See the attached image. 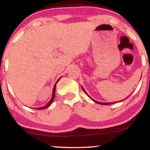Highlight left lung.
I'll list each match as a JSON object with an SVG mask.
<instances>
[{"label": "left lung", "mask_w": 150, "mask_h": 150, "mask_svg": "<svg viewBox=\"0 0 150 150\" xmlns=\"http://www.w3.org/2000/svg\"><path fill=\"white\" fill-rule=\"evenodd\" d=\"M82 89H83V90H84V92H85L86 93V92H85V89H84V88H83V87H82ZM86 94H87V93H86ZM87 95H88V94H87ZM88 97H89V98H90V99H92V101H94V102L97 103V104H101V105H109V104H113V102H112V103H109V102H108V103H102V102H99V101H97L94 100V99H92V98H91L90 97H89V95H88Z\"/></svg>", "instance_id": "8db88e82"}]
</instances>
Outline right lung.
Segmentation results:
<instances>
[{"label": "right lung", "mask_w": 150, "mask_h": 150, "mask_svg": "<svg viewBox=\"0 0 150 150\" xmlns=\"http://www.w3.org/2000/svg\"><path fill=\"white\" fill-rule=\"evenodd\" d=\"M58 80H59V79H58ZM58 81L56 82H58ZM56 84L54 85V87H53V92H52V97H51V100H50L49 102L46 104V106H43V107H40V108H37V109H39V110H42V109H45V108H47L48 107H49L50 106H51V104H52L53 99H54V97H55V92H56Z\"/></svg>", "instance_id": "obj_1"}]
</instances>
